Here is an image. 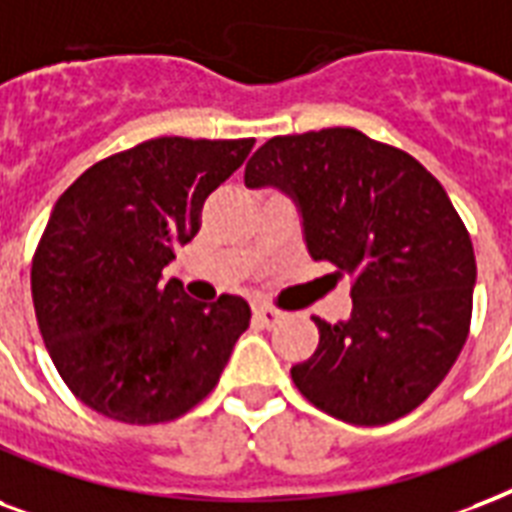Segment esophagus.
Masks as SVG:
<instances>
[{
  "instance_id": "obj_1",
  "label": "esophagus",
  "mask_w": 512,
  "mask_h": 512,
  "mask_svg": "<svg viewBox=\"0 0 512 512\" xmlns=\"http://www.w3.org/2000/svg\"><path fill=\"white\" fill-rule=\"evenodd\" d=\"M253 318L259 320L261 328H275L283 320V312H277L275 307H267V304H256L253 307Z\"/></svg>"
}]
</instances>
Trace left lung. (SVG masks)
<instances>
[{"label":"left lung","mask_w":512,"mask_h":512,"mask_svg":"<svg viewBox=\"0 0 512 512\" xmlns=\"http://www.w3.org/2000/svg\"><path fill=\"white\" fill-rule=\"evenodd\" d=\"M245 186L288 194L312 259L352 275L350 318H315L318 350L291 368L301 395L350 425L414 411L459 358L473 315V243L446 189L355 128L269 138Z\"/></svg>","instance_id":"left-lung-1"}]
</instances>
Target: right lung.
<instances>
[{"mask_svg": "<svg viewBox=\"0 0 512 512\" xmlns=\"http://www.w3.org/2000/svg\"><path fill=\"white\" fill-rule=\"evenodd\" d=\"M253 138L165 136L87 168L58 197L31 264L39 331L85 406L125 425L181 417L216 387L251 307L205 304L162 269Z\"/></svg>", "mask_w": 512, "mask_h": 512, "instance_id": "right-lung-1", "label": "right lung"}]
</instances>
